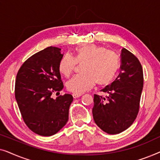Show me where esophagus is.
<instances>
[{"label": "esophagus", "instance_id": "obj_1", "mask_svg": "<svg viewBox=\"0 0 160 160\" xmlns=\"http://www.w3.org/2000/svg\"><path fill=\"white\" fill-rule=\"evenodd\" d=\"M80 96H82V95H78V94H73V98H79Z\"/></svg>", "mask_w": 160, "mask_h": 160}]
</instances>
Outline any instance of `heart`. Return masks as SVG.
I'll return each mask as SVG.
<instances>
[{"label": "heart", "mask_w": 160, "mask_h": 160, "mask_svg": "<svg viewBox=\"0 0 160 160\" xmlns=\"http://www.w3.org/2000/svg\"><path fill=\"white\" fill-rule=\"evenodd\" d=\"M76 63L82 64L83 75L72 77L66 83L68 90L74 94L84 93L95 83L100 86L112 82L119 69L120 62L117 54L95 44H87L76 48L74 58L65 54L59 62L61 74L68 76L75 68Z\"/></svg>", "instance_id": "obj_1"}]
</instances>
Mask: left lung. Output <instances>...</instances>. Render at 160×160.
<instances>
[{"mask_svg":"<svg viewBox=\"0 0 160 160\" xmlns=\"http://www.w3.org/2000/svg\"><path fill=\"white\" fill-rule=\"evenodd\" d=\"M121 60L119 75L101 89L106 97L94 95V121L111 135L123 132L134 122L143 86V69L136 57L123 48Z\"/></svg>","mask_w":160,"mask_h":160,"instance_id":"left-lung-1","label":"left lung"}]
</instances>
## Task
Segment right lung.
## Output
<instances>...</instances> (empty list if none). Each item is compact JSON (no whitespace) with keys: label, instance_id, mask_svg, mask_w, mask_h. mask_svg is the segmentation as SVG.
<instances>
[{"label":"right lung","instance_id":"1","mask_svg":"<svg viewBox=\"0 0 160 160\" xmlns=\"http://www.w3.org/2000/svg\"><path fill=\"white\" fill-rule=\"evenodd\" d=\"M60 50L49 47L32 55L19 68L15 82V98L24 122L42 136L56 134L66 124L73 100L70 94L52 98L64 87L58 69L63 57Z\"/></svg>","mask_w":160,"mask_h":160}]
</instances>
